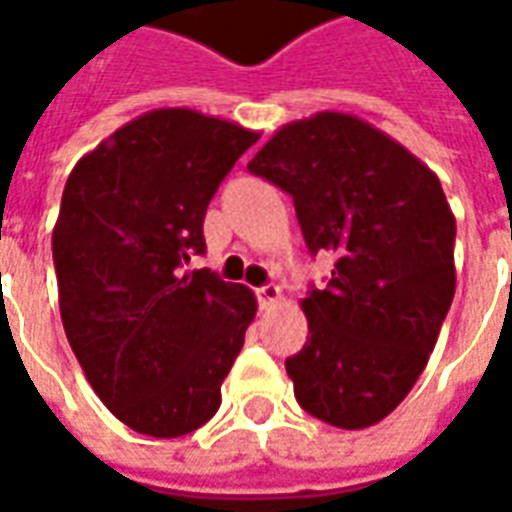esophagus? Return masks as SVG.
Returning <instances> with one entry per match:
<instances>
[{
	"label": "esophagus",
	"instance_id": "34e87169",
	"mask_svg": "<svg viewBox=\"0 0 512 512\" xmlns=\"http://www.w3.org/2000/svg\"><path fill=\"white\" fill-rule=\"evenodd\" d=\"M257 301H260V307L266 310V307H274L282 301V290L277 285H263V288H257Z\"/></svg>",
	"mask_w": 512,
	"mask_h": 512
}]
</instances>
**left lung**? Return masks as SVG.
<instances>
[{
	"label": "left lung",
	"instance_id": "1",
	"mask_svg": "<svg viewBox=\"0 0 512 512\" xmlns=\"http://www.w3.org/2000/svg\"><path fill=\"white\" fill-rule=\"evenodd\" d=\"M249 172L288 191L307 249L334 257L329 285L301 299L310 337L285 362L296 400L334 428H370L417 384L455 296L439 178L343 112L282 126Z\"/></svg>",
	"mask_w": 512,
	"mask_h": 512
}]
</instances>
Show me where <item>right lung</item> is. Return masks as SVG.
I'll return each mask as SVG.
<instances>
[{"label": "right lung", "mask_w": 512, "mask_h": 512, "mask_svg": "<svg viewBox=\"0 0 512 512\" xmlns=\"http://www.w3.org/2000/svg\"><path fill=\"white\" fill-rule=\"evenodd\" d=\"M260 134L194 109L136 117L68 175L51 252L68 343L104 406L136 433L205 425L255 321V293L208 268L202 219Z\"/></svg>", "instance_id": "right-lung-1"}]
</instances>
